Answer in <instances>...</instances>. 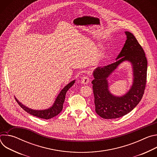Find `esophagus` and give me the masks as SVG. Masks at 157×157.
Instances as JSON below:
<instances>
[{
  "mask_svg": "<svg viewBox=\"0 0 157 157\" xmlns=\"http://www.w3.org/2000/svg\"><path fill=\"white\" fill-rule=\"evenodd\" d=\"M89 82V79L87 76H85L81 78V82L84 84H87Z\"/></svg>",
  "mask_w": 157,
  "mask_h": 157,
  "instance_id": "34e87169",
  "label": "esophagus"
}]
</instances>
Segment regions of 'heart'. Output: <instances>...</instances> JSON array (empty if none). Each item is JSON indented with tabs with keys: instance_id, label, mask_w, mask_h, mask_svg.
Masks as SVG:
<instances>
[{
	"instance_id": "1",
	"label": "heart",
	"mask_w": 157,
	"mask_h": 157,
	"mask_svg": "<svg viewBox=\"0 0 157 157\" xmlns=\"http://www.w3.org/2000/svg\"><path fill=\"white\" fill-rule=\"evenodd\" d=\"M95 51H96V52H98V51H99V50H98V48H96V50H95Z\"/></svg>"
}]
</instances>
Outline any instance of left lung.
I'll return each instance as SVG.
<instances>
[{"instance_id": "8db88e82", "label": "left lung", "mask_w": 157, "mask_h": 157, "mask_svg": "<svg viewBox=\"0 0 157 157\" xmlns=\"http://www.w3.org/2000/svg\"><path fill=\"white\" fill-rule=\"evenodd\" d=\"M127 40L116 61L103 67H98L92 81L95 110L103 119L122 117L132 111L141 101L145 88L147 60L145 52L134 35L125 32ZM125 61L132 66L133 82L129 91L121 97L112 94L108 89V78Z\"/></svg>"}]
</instances>
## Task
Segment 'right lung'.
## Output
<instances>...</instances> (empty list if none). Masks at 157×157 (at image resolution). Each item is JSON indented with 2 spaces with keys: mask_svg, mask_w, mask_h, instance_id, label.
Instances as JSON below:
<instances>
[{
  "mask_svg": "<svg viewBox=\"0 0 157 157\" xmlns=\"http://www.w3.org/2000/svg\"><path fill=\"white\" fill-rule=\"evenodd\" d=\"M75 80H73L66 86H65L61 89V91L57 96L53 104L50 107L46 109H43V110L32 109L25 106L23 104H21L16 98H15V99L18 102V104L20 105V107L29 114L39 118L49 119L54 117L55 116H57L59 113H61V111L63 109V105L64 102L66 94L67 91H68V89L71 87H72V86L75 84Z\"/></svg>",
  "mask_w": 157,
  "mask_h": 157,
  "instance_id": "right-lung-1",
  "label": "right lung"
}]
</instances>
